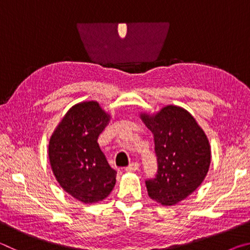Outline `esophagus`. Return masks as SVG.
I'll use <instances>...</instances> for the list:
<instances>
[{
    "label": "esophagus",
    "mask_w": 250,
    "mask_h": 250,
    "mask_svg": "<svg viewBox=\"0 0 250 250\" xmlns=\"http://www.w3.org/2000/svg\"><path fill=\"white\" fill-rule=\"evenodd\" d=\"M125 170L126 172H134V171H137V170H139V163L138 162H132V163L130 164V166L126 167Z\"/></svg>",
    "instance_id": "34e87169"
}]
</instances>
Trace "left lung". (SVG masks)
I'll return each instance as SVG.
<instances>
[{
    "instance_id": "8db88e82",
    "label": "left lung",
    "mask_w": 250,
    "mask_h": 250,
    "mask_svg": "<svg viewBox=\"0 0 250 250\" xmlns=\"http://www.w3.org/2000/svg\"><path fill=\"white\" fill-rule=\"evenodd\" d=\"M140 118L153 133L158 160L155 177L146 181L147 194L161 205H174L204 181L210 164L208 139L191 113L177 105Z\"/></svg>"
}]
</instances>
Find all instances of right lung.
I'll return each mask as SVG.
<instances>
[{
    "instance_id": "1",
    "label": "right lung",
    "mask_w": 250,
    "mask_h": 250,
    "mask_svg": "<svg viewBox=\"0 0 250 250\" xmlns=\"http://www.w3.org/2000/svg\"><path fill=\"white\" fill-rule=\"evenodd\" d=\"M110 115L97 101L71 107L49 139L48 158L59 185L76 200L92 204L115 188L117 172L110 167L98 138Z\"/></svg>"
}]
</instances>
